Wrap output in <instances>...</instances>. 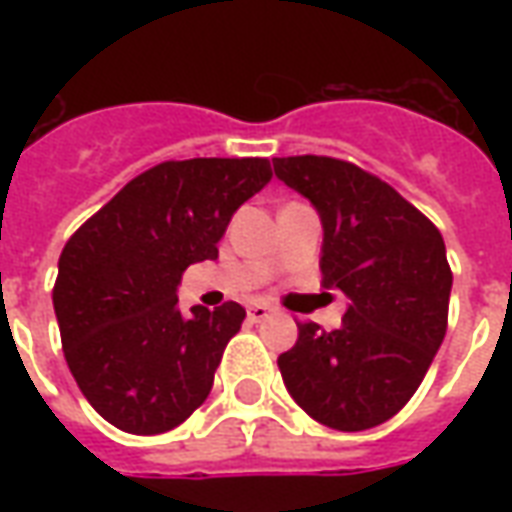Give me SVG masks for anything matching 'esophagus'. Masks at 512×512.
Listing matches in <instances>:
<instances>
[{"label":"esophagus","mask_w":512,"mask_h":512,"mask_svg":"<svg viewBox=\"0 0 512 512\" xmlns=\"http://www.w3.org/2000/svg\"><path fill=\"white\" fill-rule=\"evenodd\" d=\"M271 315H277V310L268 307V304H252V307H249V318H252V321H266Z\"/></svg>","instance_id":"34e87169"}]
</instances>
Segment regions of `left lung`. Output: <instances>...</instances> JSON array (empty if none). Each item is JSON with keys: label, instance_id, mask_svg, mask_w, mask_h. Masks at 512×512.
<instances>
[{"label": "left lung", "instance_id": "left-lung-1", "mask_svg": "<svg viewBox=\"0 0 512 512\" xmlns=\"http://www.w3.org/2000/svg\"><path fill=\"white\" fill-rule=\"evenodd\" d=\"M318 208L321 274L348 296L343 326L299 323L277 365L290 397L334 430L376 428L417 392L447 332L452 271L439 227L389 183L332 156L274 158Z\"/></svg>", "mask_w": 512, "mask_h": 512}]
</instances>
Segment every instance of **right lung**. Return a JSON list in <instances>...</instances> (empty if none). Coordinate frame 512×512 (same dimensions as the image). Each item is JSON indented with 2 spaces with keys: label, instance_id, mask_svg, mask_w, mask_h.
<instances>
[{
  "label": "right lung",
  "instance_id": "1",
  "mask_svg": "<svg viewBox=\"0 0 512 512\" xmlns=\"http://www.w3.org/2000/svg\"><path fill=\"white\" fill-rule=\"evenodd\" d=\"M271 180L268 158L161 161L68 238L54 282L62 351L82 395L115 428L156 436L205 403L246 310H178L191 263L219 257L233 213Z\"/></svg>",
  "mask_w": 512,
  "mask_h": 512
}]
</instances>
